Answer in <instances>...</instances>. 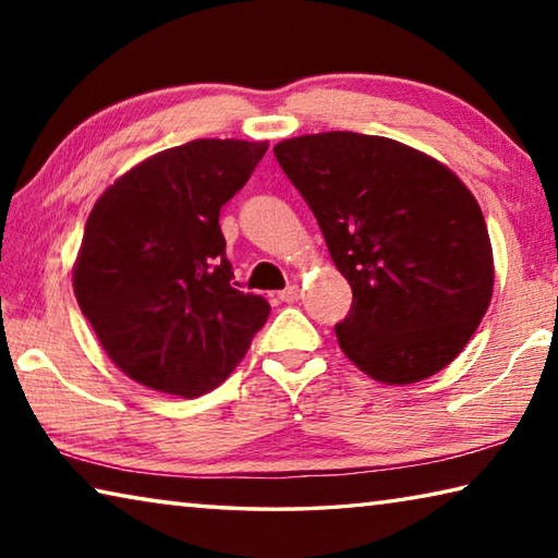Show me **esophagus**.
<instances>
[{
  "mask_svg": "<svg viewBox=\"0 0 558 558\" xmlns=\"http://www.w3.org/2000/svg\"><path fill=\"white\" fill-rule=\"evenodd\" d=\"M280 300L282 302H298L300 300V288L298 286H288L286 290L280 292Z\"/></svg>",
  "mask_w": 558,
  "mask_h": 558,
  "instance_id": "34e87169",
  "label": "esophagus"
}]
</instances>
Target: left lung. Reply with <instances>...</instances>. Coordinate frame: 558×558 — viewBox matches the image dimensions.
Here are the masks:
<instances>
[{
    "instance_id": "obj_1",
    "label": "left lung",
    "mask_w": 558,
    "mask_h": 558,
    "mask_svg": "<svg viewBox=\"0 0 558 558\" xmlns=\"http://www.w3.org/2000/svg\"><path fill=\"white\" fill-rule=\"evenodd\" d=\"M352 286L342 352L384 384H415L456 359L493 298L485 216L438 159L359 132L272 147Z\"/></svg>"
}]
</instances>
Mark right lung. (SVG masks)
<instances>
[{"label": "right lung", "instance_id": "add662e5", "mask_svg": "<svg viewBox=\"0 0 558 558\" xmlns=\"http://www.w3.org/2000/svg\"><path fill=\"white\" fill-rule=\"evenodd\" d=\"M268 143L194 140L122 174L93 206L73 268L75 300L130 379L192 399L219 386L270 305L235 290L221 206Z\"/></svg>", "mask_w": 558, "mask_h": 558}]
</instances>
